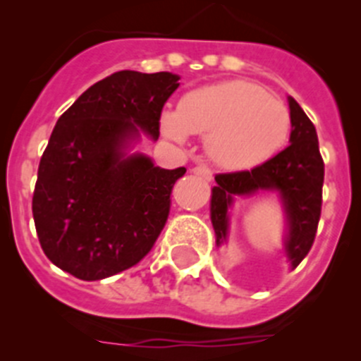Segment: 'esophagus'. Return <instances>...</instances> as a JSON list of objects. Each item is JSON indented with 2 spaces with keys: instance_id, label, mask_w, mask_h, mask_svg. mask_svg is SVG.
Listing matches in <instances>:
<instances>
[{
  "instance_id": "34e87169",
  "label": "esophagus",
  "mask_w": 361,
  "mask_h": 361,
  "mask_svg": "<svg viewBox=\"0 0 361 361\" xmlns=\"http://www.w3.org/2000/svg\"><path fill=\"white\" fill-rule=\"evenodd\" d=\"M192 173H194L195 176L206 180V181H211V178H213V173H211V169L207 166H204V164H199V166H195L194 169H192Z\"/></svg>"
}]
</instances>
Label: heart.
Segmentation results:
<instances>
[{
    "instance_id": "b5f03b06",
    "label": "heart",
    "mask_w": 361,
    "mask_h": 361,
    "mask_svg": "<svg viewBox=\"0 0 361 361\" xmlns=\"http://www.w3.org/2000/svg\"><path fill=\"white\" fill-rule=\"evenodd\" d=\"M160 127L174 141L206 136V150L216 166L245 171L269 160L290 133L285 104L262 87L227 80L185 94L178 111H164Z\"/></svg>"
}]
</instances>
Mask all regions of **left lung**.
I'll list each match as a JSON object with an SVG mask.
<instances>
[{
    "label": "left lung",
    "mask_w": 361,
    "mask_h": 361,
    "mask_svg": "<svg viewBox=\"0 0 361 361\" xmlns=\"http://www.w3.org/2000/svg\"><path fill=\"white\" fill-rule=\"evenodd\" d=\"M288 106L292 122L288 147L251 171L216 174V187L211 188L209 213L220 248L227 243L235 197H253L260 192L276 194L285 214L281 251L293 271L314 243L322 214L325 164L319 155L318 134L309 116L292 96H288Z\"/></svg>",
    "instance_id": "1"
}]
</instances>
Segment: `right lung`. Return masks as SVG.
Masks as SVG:
<instances>
[{"label":"right lung","mask_w":361,"mask_h":361,"mask_svg":"<svg viewBox=\"0 0 361 361\" xmlns=\"http://www.w3.org/2000/svg\"><path fill=\"white\" fill-rule=\"evenodd\" d=\"M169 71H118L85 90L57 120L39 160L32 218L54 265L97 281L136 265L169 214L185 167L162 169L136 152L159 140L164 103L180 87Z\"/></svg>","instance_id":"1"}]
</instances>
